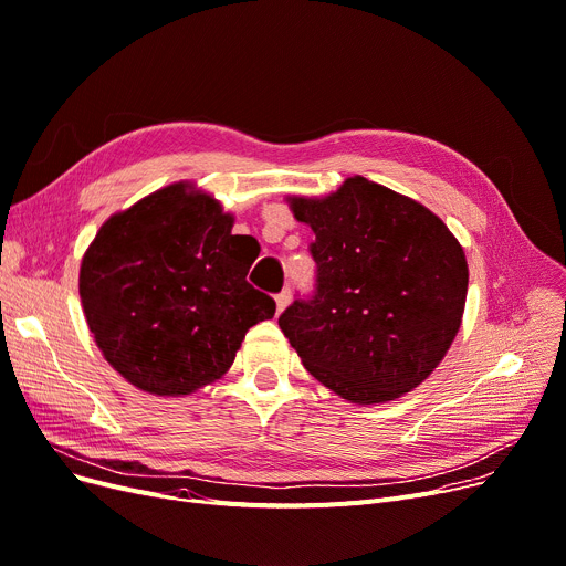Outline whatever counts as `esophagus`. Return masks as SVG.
I'll return each instance as SVG.
<instances>
[{"instance_id":"esophagus-1","label":"esophagus","mask_w":566,"mask_h":566,"mask_svg":"<svg viewBox=\"0 0 566 566\" xmlns=\"http://www.w3.org/2000/svg\"><path fill=\"white\" fill-rule=\"evenodd\" d=\"M289 301H291V293H289V291H282V293H277V296H275L277 314H282V312H284V307L289 305Z\"/></svg>"}]
</instances>
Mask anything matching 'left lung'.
<instances>
[{
    "label": "left lung",
    "mask_w": 566,
    "mask_h": 566,
    "mask_svg": "<svg viewBox=\"0 0 566 566\" xmlns=\"http://www.w3.org/2000/svg\"><path fill=\"white\" fill-rule=\"evenodd\" d=\"M289 206L316 235L312 298L280 316L307 373L356 405L413 390L462 324L470 270L455 235L426 206L360 176Z\"/></svg>",
    "instance_id": "8db88e82"
}]
</instances>
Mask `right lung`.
<instances>
[{
    "instance_id": "1",
    "label": "right lung",
    "mask_w": 566,
    "mask_h": 566,
    "mask_svg": "<svg viewBox=\"0 0 566 566\" xmlns=\"http://www.w3.org/2000/svg\"><path fill=\"white\" fill-rule=\"evenodd\" d=\"M233 214L191 182L115 212L94 235L78 291L104 358L153 396H189L231 367L275 301L248 282L259 256Z\"/></svg>"
}]
</instances>
